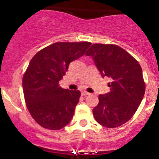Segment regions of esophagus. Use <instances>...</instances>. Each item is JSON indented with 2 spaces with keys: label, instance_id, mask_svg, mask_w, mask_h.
I'll list each match as a JSON object with an SVG mask.
<instances>
[{
  "label": "esophagus",
  "instance_id": "obj_1",
  "mask_svg": "<svg viewBox=\"0 0 159 159\" xmlns=\"http://www.w3.org/2000/svg\"><path fill=\"white\" fill-rule=\"evenodd\" d=\"M87 95H90V93L86 92V91H82L81 92V96H87Z\"/></svg>",
  "mask_w": 159,
  "mask_h": 159
}]
</instances>
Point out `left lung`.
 Listing matches in <instances>:
<instances>
[{
	"instance_id": "obj_1",
	"label": "left lung",
	"mask_w": 159,
	"mask_h": 159,
	"mask_svg": "<svg viewBox=\"0 0 159 159\" xmlns=\"http://www.w3.org/2000/svg\"><path fill=\"white\" fill-rule=\"evenodd\" d=\"M102 76L111 78V91L98 96L93 110L100 125L115 128L125 123L138 110L145 93L141 66L126 51L116 45L93 44L86 52Z\"/></svg>"
}]
</instances>
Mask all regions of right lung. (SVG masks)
I'll return each instance as SVG.
<instances>
[{"label": "right lung", "mask_w": 159, "mask_h": 159, "mask_svg": "<svg viewBox=\"0 0 159 159\" xmlns=\"http://www.w3.org/2000/svg\"><path fill=\"white\" fill-rule=\"evenodd\" d=\"M88 42L55 43L37 52L23 76L25 102L41 126L59 130L72 120L81 92L60 87L71 62L84 54Z\"/></svg>", "instance_id": "obj_1"}]
</instances>
